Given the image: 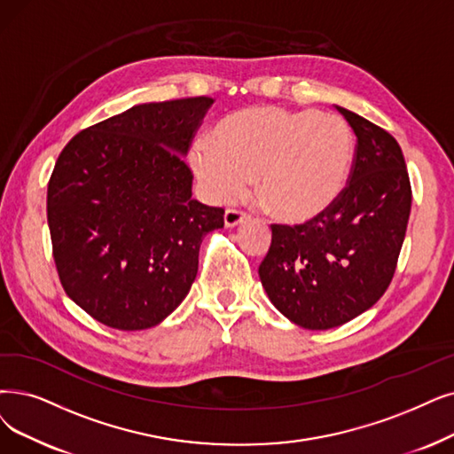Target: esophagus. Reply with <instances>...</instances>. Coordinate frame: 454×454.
Returning a JSON list of instances; mask_svg holds the SVG:
<instances>
[{
    "label": "esophagus",
    "instance_id": "1",
    "mask_svg": "<svg viewBox=\"0 0 454 454\" xmlns=\"http://www.w3.org/2000/svg\"><path fill=\"white\" fill-rule=\"evenodd\" d=\"M247 214L246 212H240V210H227L225 215H223V222H225V227H237L240 223L246 222Z\"/></svg>",
    "mask_w": 454,
    "mask_h": 454
}]
</instances>
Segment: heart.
Instances as JSON below:
<instances>
[{
	"mask_svg": "<svg viewBox=\"0 0 454 454\" xmlns=\"http://www.w3.org/2000/svg\"><path fill=\"white\" fill-rule=\"evenodd\" d=\"M354 134L342 117L253 106L217 122L190 149V166L215 205L242 199L253 175L266 210L303 223L330 210L348 184Z\"/></svg>",
	"mask_w": 454,
	"mask_h": 454,
	"instance_id": "obj_1",
	"label": "heart"
}]
</instances>
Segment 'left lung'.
Returning <instances> with one entry per match:
<instances>
[{
  "mask_svg": "<svg viewBox=\"0 0 454 454\" xmlns=\"http://www.w3.org/2000/svg\"><path fill=\"white\" fill-rule=\"evenodd\" d=\"M357 137L348 186L322 215L301 225H271L259 266L270 301L305 330H330L384 296L411 208L406 161L396 139L337 106Z\"/></svg>",
  "mask_w": 454,
  "mask_h": 454,
  "instance_id": "1",
  "label": "left lung"
}]
</instances>
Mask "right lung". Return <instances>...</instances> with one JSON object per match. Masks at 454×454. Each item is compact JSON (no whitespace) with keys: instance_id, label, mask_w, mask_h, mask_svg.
<instances>
[{"instance_id":"add662e5","label":"right lung","mask_w":454,"mask_h":454,"mask_svg":"<svg viewBox=\"0 0 454 454\" xmlns=\"http://www.w3.org/2000/svg\"><path fill=\"white\" fill-rule=\"evenodd\" d=\"M208 97L130 107L72 137L48 183V227L61 285L122 332L168 318L190 293L199 247L223 208L192 199L190 143Z\"/></svg>"}]
</instances>
